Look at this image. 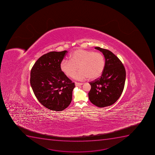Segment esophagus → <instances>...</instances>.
<instances>
[{
    "label": "esophagus",
    "mask_w": 155,
    "mask_h": 155,
    "mask_svg": "<svg viewBox=\"0 0 155 155\" xmlns=\"http://www.w3.org/2000/svg\"><path fill=\"white\" fill-rule=\"evenodd\" d=\"M75 85L76 86H81L83 84V83H78V82H75Z\"/></svg>",
    "instance_id": "esophagus-1"
}]
</instances>
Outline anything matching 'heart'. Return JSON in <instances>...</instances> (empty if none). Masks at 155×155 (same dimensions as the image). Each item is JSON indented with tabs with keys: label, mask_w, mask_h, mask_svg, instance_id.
I'll list each match as a JSON object with an SVG mask.
<instances>
[{
	"label": "heart",
	"mask_w": 155,
	"mask_h": 155,
	"mask_svg": "<svg viewBox=\"0 0 155 155\" xmlns=\"http://www.w3.org/2000/svg\"><path fill=\"white\" fill-rule=\"evenodd\" d=\"M105 67V59L99 52L78 49L70 55V60L64 59L61 63V69L65 75L72 77L79 68L80 70L74 76L78 80L88 78L94 80L101 76Z\"/></svg>",
	"instance_id": "obj_1"
}]
</instances>
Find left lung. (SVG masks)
<instances>
[{"label": "left lung", "instance_id": "obj_1", "mask_svg": "<svg viewBox=\"0 0 155 155\" xmlns=\"http://www.w3.org/2000/svg\"><path fill=\"white\" fill-rule=\"evenodd\" d=\"M95 48L104 55L105 67L101 77L89 82L91 89L88 97L95 106L106 107L114 104L121 96L125 82V69L110 51L100 47Z\"/></svg>", "mask_w": 155, "mask_h": 155}]
</instances>
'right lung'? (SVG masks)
<instances>
[{"label":"right lung","mask_w":155,"mask_h":155,"mask_svg":"<svg viewBox=\"0 0 155 155\" xmlns=\"http://www.w3.org/2000/svg\"><path fill=\"white\" fill-rule=\"evenodd\" d=\"M68 51H51L42 55L33 66L30 84L37 100L51 110L61 111L72 101L75 83L61 69Z\"/></svg>","instance_id":"obj_1"}]
</instances>
